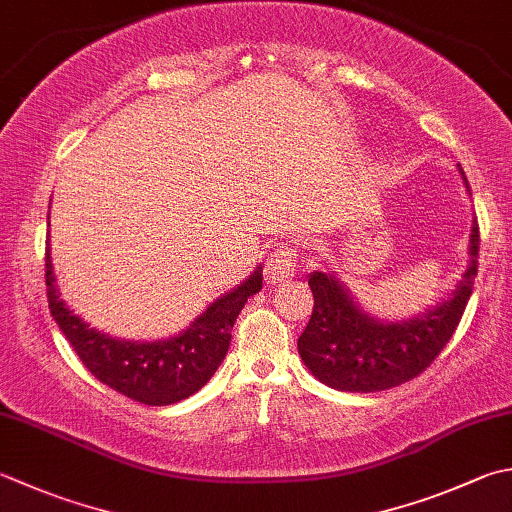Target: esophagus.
Here are the masks:
<instances>
[{
  "label": "esophagus",
  "mask_w": 512,
  "mask_h": 512,
  "mask_svg": "<svg viewBox=\"0 0 512 512\" xmlns=\"http://www.w3.org/2000/svg\"><path fill=\"white\" fill-rule=\"evenodd\" d=\"M297 250L288 244L277 246L266 259V279L270 284H282L295 275Z\"/></svg>",
  "instance_id": "34e87169"
}]
</instances>
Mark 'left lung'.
<instances>
[{
	"label": "left lung",
	"instance_id": "1",
	"mask_svg": "<svg viewBox=\"0 0 512 512\" xmlns=\"http://www.w3.org/2000/svg\"><path fill=\"white\" fill-rule=\"evenodd\" d=\"M477 257L479 224L475 219L470 264L453 297L402 324L375 322L362 313L333 275L313 273L308 279L315 297L313 315L297 339L304 364L319 382L348 393H379L422 375L442 353L464 315L477 277Z\"/></svg>",
	"mask_w": 512,
	"mask_h": 512
}]
</instances>
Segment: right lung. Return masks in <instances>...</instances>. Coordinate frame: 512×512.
Instances as JSON below:
<instances>
[{"mask_svg":"<svg viewBox=\"0 0 512 512\" xmlns=\"http://www.w3.org/2000/svg\"><path fill=\"white\" fill-rule=\"evenodd\" d=\"M262 288V270L210 304L182 335L164 342H122L88 328L59 299L50 250H46V295L50 315L82 364L99 382L139 404H177L202 388L230 346V330L244 304Z\"/></svg>","mask_w":512,"mask_h":512,"instance_id":"1","label":"right lung"}]
</instances>
